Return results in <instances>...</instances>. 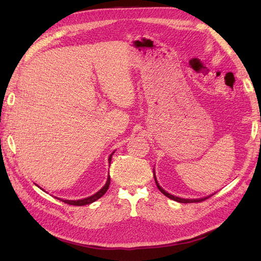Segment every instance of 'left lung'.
Returning a JSON list of instances; mask_svg holds the SVG:
<instances>
[{"label": "left lung", "instance_id": "8db88e82", "mask_svg": "<svg viewBox=\"0 0 261 261\" xmlns=\"http://www.w3.org/2000/svg\"><path fill=\"white\" fill-rule=\"evenodd\" d=\"M154 180H155V184H156V186H158V188H159V191L164 195V196H167L168 198H170V199H172V200H175V201H177V202H181V203H192V202H200V201H203V200H206L207 198H209V197H211L212 195H210L209 197H204V198H199V199H185V198H179V197H176V196H173V195H171V194H169V193H167L164 191V189L158 184V180H156V178H155V175H154Z\"/></svg>", "mask_w": 261, "mask_h": 261}]
</instances>
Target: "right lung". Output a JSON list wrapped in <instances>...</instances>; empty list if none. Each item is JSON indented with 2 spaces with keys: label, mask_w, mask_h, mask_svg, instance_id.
I'll return each instance as SVG.
<instances>
[{
  "label": "right lung",
  "mask_w": 261,
  "mask_h": 261,
  "mask_svg": "<svg viewBox=\"0 0 261 261\" xmlns=\"http://www.w3.org/2000/svg\"><path fill=\"white\" fill-rule=\"evenodd\" d=\"M113 153H114V152H113ZM113 153H111V155L109 156V163H111V159H112V155H113ZM110 181H111V178H110V175H109V176H108V180H107L106 185H105L103 187H102L98 193H96V194L92 195V196H90V197H87V198L80 199V200H63V199H61V200H62V201H64L65 203L73 204V206H85V204L92 203L93 201H96V200H98L99 198H101V197L103 196V195L107 193L108 188H109V186H110Z\"/></svg>",
  "instance_id": "obj_1"
}]
</instances>
